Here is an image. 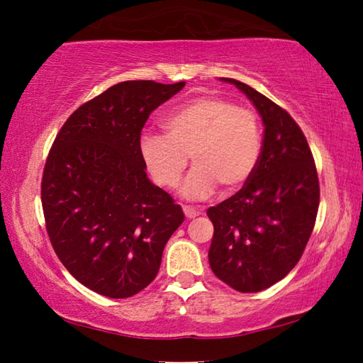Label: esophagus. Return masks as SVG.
<instances>
[{"label": "esophagus", "mask_w": 363, "mask_h": 363, "mask_svg": "<svg viewBox=\"0 0 363 363\" xmlns=\"http://www.w3.org/2000/svg\"><path fill=\"white\" fill-rule=\"evenodd\" d=\"M182 210H184V214H186V218H189V219H192V218H195V216H199V211H196L195 210V208L194 206H184L182 208Z\"/></svg>", "instance_id": "esophagus-1"}]
</instances>
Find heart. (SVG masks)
Here are the masks:
<instances>
[{
  "label": "heart",
  "mask_w": 363,
  "mask_h": 363,
  "mask_svg": "<svg viewBox=\"0 0 363 363\" xmlns=\"http://www.w3.org/2000/svg\"><path fill=\"white\" fill-rule=\"evenodd\" d=\"M167 134L145 133L139 150L160 187L173 189L187 168L182 195L201 200L233 194L255 174L262 155V128L251 108L219 96H200L174 108L163 121Z\"/></svg>",
  "instance_id": "1"
}]
</instances>
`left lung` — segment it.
Instances as JSON below:
<instances>
[{
  "label": "left lung",
  "mask_w": 363,
  "mask_h": 363,
  "mask_svg": "<svg viewBox=\"0 0 363 363\" xmlns=\"http://www.w3.org/2000/svg\"><path fill=\"white\" fill-rule=\"evenodd\" d=\"M255 104L266 126L255 174L230 199L208 208L214 225L210 266L240 293H257L296 266L320 201L314 157L291 115L255 88L225 78Z\"/></svg>",
  "instance_id": "obj_1"
}]
</instances>
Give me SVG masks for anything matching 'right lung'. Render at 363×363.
<instances>
[{"mask_svg": "<svg viewBox=\"0 0 363 363\" xmlns=\"http://www.w3.org/2000/svg\"><path fill=\"white\" fill-rule=\"evenodd\" d=\"M121 82L84 102L54 139L41 179L46 232L79 284L130 298L157 277L163 248L184 213L147 179L140 131L149 115L184 88Z\"/></svg>", "mask_w": 363, "mask_h": 363, "instance_id": "obj_1", "label": "right lung"}]
</instances>
